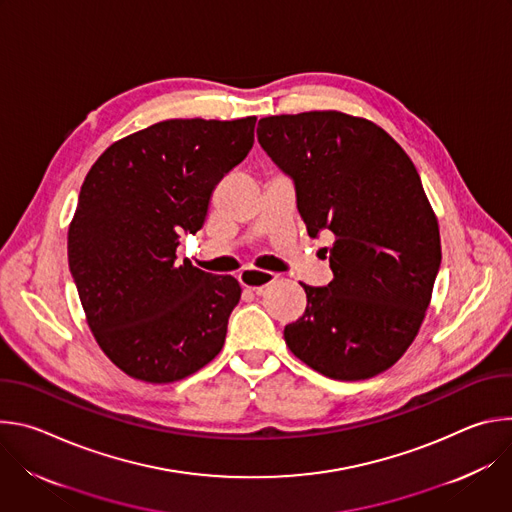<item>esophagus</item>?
Returning <instances> with one entry per match:
<instances>
[{
  "label": "esophagus",
  "instance_id": "esophagus-1",
  "mask_svg": "<svg viewBox=\"0 0 512 512\" xmlns=\"http://www.w3.org/2000/svg\"><path fill=\"white\" fill-rule=\"evenodd\" d=\"M239 279H241V283H243V287H247V289H251V291H255L257 296H261L263 291L277 279L275 277V273H271V271H261V269H245V271H241V275H239Z\"/></svg>",
  "mask_w": 512,
  "mask_h": 512
}]
</instances>
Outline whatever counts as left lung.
<instances>
[{
	"label": "left lung",
	"mask_w": 512,
	"mask_h": 512,
	"mask_svg": "<svg viewBox=\"0 0 512 512\" xmlns=\"http://www.w3.org/2000/svg\"><path fill=\"white\" fill-rule=\"evenodd\" d=\"M257 139L296 186L310 237L332 233L324 287L285 326L289 350L324 377L371 379L405 354L442 263L440 227L401 145L340 111L263 117Z\"/></svg>",
	"instance_id": "left-lung-1"
}]
</instances>
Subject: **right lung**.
Instances as JSON below:
<instances>
[{
    "label": "right lung",
    "instance_id": "right-lung-1",
    "mask_svg": "<svg viewBox=\"0 0 512 512\" xmlns=\"http://www.w3.org/2000/svg\"><path fill=\"white\" fill-rule=\"evenodd\" d=\"M255 121H160L109 145L81 186L68 267L97 344L133 379H186L225 344L239 281L176 261V249L251 152Z\"/></svg>",
    "mask_w": 512,
    "mask_h": 512
}]
</instances>
